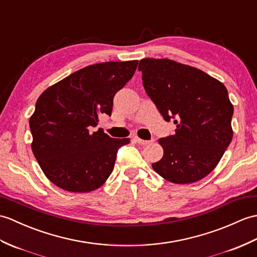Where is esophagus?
Listing matches in <instances>:
<instances>
[{"instance_id":"34e87169","label":"esophagus","mask_w":257,"mask_h":257,"mask_svg":"<svg viewBox=\"0 0 257 257\" xmlns=\"http://www.w3.org/2000/svg\"><path fill=\"white\" fill-rule=\"evenodd\" d=\"M134 140H135L136 142H138L139 145H142V146L149 145V143L152 142V140H142V139L139 138V137H134Z\"/></svg>"}]
</instances>
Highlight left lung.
Wrapping results in <instances>:
<instances>
[{
    "label": "left lung",
    "instance_id": "1",
    "mask_svg": "<svg viewBox=\"0 0 257 257\" xmlns=\"http://www.w3.org/2000/svg\"><path fill=\"white\" fill-rule=\"evenodd\" d=\"M143 86L175 134L159 139L163 158L152 164L166 181L192 184L213 171L233 137V105L221 82L170 59L139 62Z\"/></svg>",
    "mask_w": 257,
    "mask_h": 257
}]
</instances>
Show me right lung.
I'll return each instance as SVG.
<instances>
[{
	"mask_svg": "<svg viewBox=\"0 0 257 257\" xmlns=\"http://www.w3.org/2000/svg\"><path fill=\"white\" fill-rule=\"evenodd\" d=\"M138 60L88 65L41 93L29 118L32 150L56 186L71 193L99 188L114 169L116 154L129 138L93 131L101 114L110 116L112 99L133 77Z\"/></svg>",
	"mask_w": 257,
	"mask_h": 257,
	"instance_id": "right-lung-1",
	"label": "right lung"
}]
</instances>
